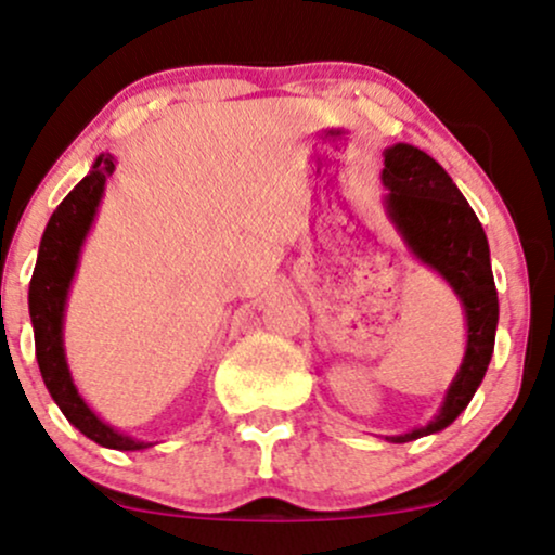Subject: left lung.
Instances as JSON below:
<instances>
[{"label": "left lung", "mask_w": 555, "mask_h": 555, "mask_svg": "<svg viewBox=\"0 0 555 555\" xmlns=\"http://www.w3.org/2000/svg\"><path fill=\"white\" fill-rule=\"evenodd\" d=\"M383 157L387 217L411 256L455 292L465 318V357L437 416L405 434L385 437L387 442L403 444L447 429L468 409L491 362L499 297L483 227L442 165L405 142L387 146Z\"/></svg>", "instance_id": "8db88e82"}]
</instances>
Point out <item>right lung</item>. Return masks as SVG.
<instances>
[{"mask_svg": "<svg viewBox=\"0 0 555 555\" xmlns=\"http://www.w3.org/2000/svg\"><path fill=\"white\" fill-rule=\"evenodd\" d=\"M116 170V157L111 152L95 157L87 176L79 180L69 196L56 206L46 224L41 248H38L36 271L30 279L28 307L33 336H36V359L41 366V377L49 387L53 403L62 409L66 422L77 426L87 439L100 447L121 452L146 450L155 442L133 439L129 434L118 431L116 426L98 416L79 396L75 379H72L69 364H66L64 349V318L66 302H69L72 282L79 269V256H82L85 240L95 224L100 202L105 193V180Z\"/></svg>", "mask_w": 555, "mask_h": 555, "instance_id": "add662e5", "label": "right lung"}]
</instances>
